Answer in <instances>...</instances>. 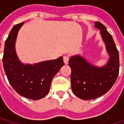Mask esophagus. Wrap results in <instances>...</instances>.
<instances>
[{
	"label": "esophagus",
	"mask_w": 124,
	"mask_h": 124,
	"mask_svg": "<svg viewBox=\"0 0 124 124\" xmlns=\"http://www.w3.org/2000/svg\"><path fill=\"white\" fill-rule=\"evenodd\" d=\"M68 61H69V57L68 56H63V62L65 65L68 63Z\"/></svg>",
	"instance_id": "1"
}]
</instances>
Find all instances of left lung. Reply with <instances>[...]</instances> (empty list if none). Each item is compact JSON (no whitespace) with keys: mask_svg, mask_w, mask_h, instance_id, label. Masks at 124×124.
Segmentation results:
<instances>
[{"mask_svg":"<svg viewBox=\"0 0 124 124\" xmlns=\"http://www.w3.org/2000/svg\"><path fill=\"white\" fill-rule=\"evenodd\" d=\"M94 27L100 30L110 56L108 62L103 67H97L78 54L71 56L68 61L72 90L83 100L94 99L108 93L115 83L119 71V52L111 34L99 22H95Z\"/></svg>","mask_w":124,"mask_h":124,"instance_id":"8db88e82","label":"left lung"}]
</instances>
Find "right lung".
Here are the masks:
<instances>
[{
  "label": "right lung",
  "instance_id": "obj_1",
  "mask_svg": "<svg viewBox=\"0 0 124 124\" xmlns=\"http://www.w3.org/2000/svg\"><path fill=\"white\" fill-rule=\"evenodd\" d=\"M23 23L13 27L5 43L2 63L7 79L18 94L24 97L39 100L50 91L53 77L64 65L63 57L34 65L24 64L19 61L15 43Z\"/></svg>",
  "mask_w": 124,
  "mask_h": 124
}]
</instances>
